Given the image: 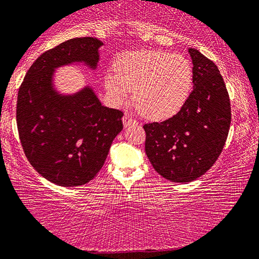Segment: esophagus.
Listing matches in <instances>:
<instances>
[{"mask_svg": "<svg viewBox=\"0 0 259 259\" xmlns=\"http://www.w3.org/2000/svg\"><path fill=\"white\" fill-rule=\"evenodd\" d=\"M122 121H123V125L125 126H130V125H133V124H136L137 123V121L135 120V118L131 116V115H129V114H125L124 116H123V118H122Z\"/></svg>", "mask_w": 259, "mask_h": 259, "instance_id": "34e87169", "label": "esophagus"}]
</instances>
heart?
<instances>
[{
    "mask_svg": "<svg viewBox=\"0 0 259 259\" xmlns=\"http://www.w3.org/2000/svg\"><path fill=\"white\" fill-rule=\"evenodd\" d=\"M116 72L105 76L109 96L123 104L134 91L139 112L153 120L169 117L182 107L192 85L191 65L186 57L160 51H137L121 55Z\"/></svg>",
    "mask_w": 259,
    "mask_h": 259,
    "instance_id": "obj_1",
    "label": "heart"
}]
</instances>
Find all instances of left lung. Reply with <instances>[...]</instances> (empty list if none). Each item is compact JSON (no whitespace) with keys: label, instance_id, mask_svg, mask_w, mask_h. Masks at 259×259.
I'll return each instance as SVG.
<instances>
[{"label":"left lung","instance_id":"left-lung-1","mask_svg":"<svg viewBox=\"0 0 259 259\" xmlns=\"http://www.w3.org/2000/svg\"><path fill=\"white\" fill-rule=\"evenodd\" d=\"M194 90L178 114L144 124L145 152L152 166L168 181L187 183L210 169L223 151L231 125V102L217 65L195 48Z\"/></svg>","mask_w":259,"mask_h":259}]
</instances>
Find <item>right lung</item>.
Listing matches in <instances>:
<instances>
[{"label":"right lung","instance_id":"right-lung-1","mask_svg":"<svg viewBox=\"0 0 259 259\" xmlns=\"http://www.w3.org/2000/svg\"><path fill=\"white\" fill-rule=\"evenodd\" d=\"M102 45L91 36L64 41L34 61L19 88L16 120L24 153L57 186L93 180L123 129V113L102 106L90 86L63 96L53 85L55 69L62 65L84 62L96 69Z\"/></svg>","mask_w":259,"mask_h":259}]
</instances>
